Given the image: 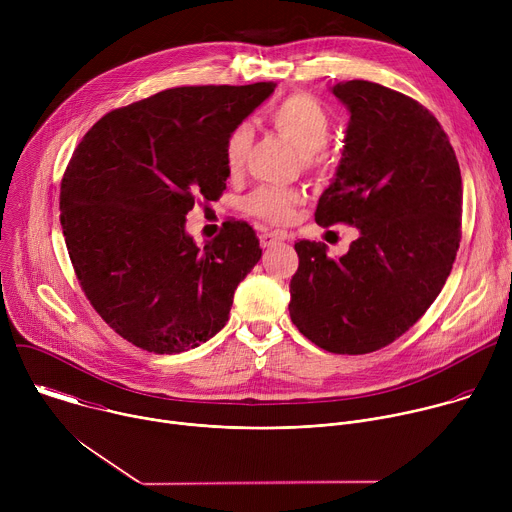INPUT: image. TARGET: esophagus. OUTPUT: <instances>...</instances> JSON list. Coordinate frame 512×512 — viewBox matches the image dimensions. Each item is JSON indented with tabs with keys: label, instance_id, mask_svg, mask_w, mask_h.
Instances as JSON below:
<instances>
[{
	"label": "esophagus",
	"instance_id": "obj_1",
	"mask_svg": "<svg viewBox=\"0 0 512 512\" xmlns=\"http://www.w3.org/2000/svg\"><path fill=\"white\" fill-rule=\"evenodd\" d=\"M283 239H285V235H283V233H277V231H263V233L259 235V243H261L263 249L273 247V245L281 243Z\"/></svg>",
	"mask_w": 512,
	"mask_h": 512
}]
</instances>
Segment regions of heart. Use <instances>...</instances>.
Segmentation results:
<instances>
[{"instance_id": "b5f03b06", "label": "heart", "mask_w": 512, "mask_h": 512, "mask_svg": "<svg viewBox=\"0 0 512 512\" xmlns=\"http://www.w3.org/2000/svg\"><path fill=\"white\" fill-rule=\"evenodd\" d=\"M271 125L296 145L304 156L306 166H320L324 162L322 148L326 145L332 121L322 103L308 93H291L279 101L269 113ZM253 141V129L249 123L237 125L225 143V162L231 172H239L245 164L249 145ZM302 202V194L296 190H283L273 186H261L253 190L245 200L243 208L263 218L267 223L283 225L296 214V206Z\"/></svg>"}]
</instances>
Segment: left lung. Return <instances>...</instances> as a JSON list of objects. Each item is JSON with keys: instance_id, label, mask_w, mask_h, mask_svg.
I'll use <instances>...</instances> for the list:
<instances>
[{"instance_id": "8db88e82", "label": "left lung", "mask_w": 512, "mask_h": 512, "mask_svg": "<svg viewBox=\"0 0 512 512\" xmlns=\"http://www.w3.org/2000/svg\"><path fill=\"white\" fill-rule=\"evenodd\" d=\"M332 93L350 121L316 223L360 237L338 259L324 243H296L289 316L328 352L367 354L405 334L442 291L462 239V176L440 121L415 99L371 81Z\"/></svg>"}]
</instances>
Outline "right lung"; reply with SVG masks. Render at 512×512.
Returning a JSON list of instances; mask_svg holds the SVG:
<instances>
[{
    "label": "right lung",
    "mask_w": 512,
    "mask_h": 512,
    "mask_svg": "<svg viewBox=\"0 0 512 512\" xmlns=\"http://www.w3.org/2000/svg\"><path fill=\"white\" fill-rule=\"evenodd\" d=\"M273 91L166 89L101 117L72 154L60 184L66 249L87 300L127 342L178 354L225 328L259 239L227 221L200 249L186 214L223 196L227 137Z\"/></svg>",
    "instance_id": "add662e5"
}]
</instances>
